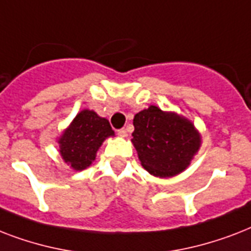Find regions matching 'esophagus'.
I'll list each match as a JSON object with an SVG mask.
<instances>
[{"label": "esophagus", "instance_id": "esophagus-1", "mask_svg": "<svg viewBox=\"0 0 251 251\" xmlns=\"http://www.w3.org/2000/svg\"><path fill=\"white\" fill-rule=\"evenodd\" d=\"M117 134L121 138H126V137H127V131H126V129H120L117 131Z\"/></svg>", "mask_w": 251, "mask_h": 251}]
</instances>
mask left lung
<instances>
[{"mask_svg":"<svg viewBox=\"0 0 251 251\" xmlns=\"http://www.w3.org/2000/svg\"><path fill=\"white\" fill-rule=\"evenodd\" d=\"M133 142L142 167L150 175L168 178L179 175L194 159L202 137L194 124L176 112L150 105L133 120Z\"/></svg>","mask_w":251,"mask_h":251,"instance_id":"1","label":"left lung"}]
</instances>
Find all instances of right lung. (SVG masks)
<instances>
[{
    "label": "right lung",
    "instance_id": "obj_1",
    "mask_svg": "<svg viewBox=\"0 0 251 251\" xmlns=\"http://www.w3.org/2000/svg\"><path fill=\"white\" fill-rule=\"evenodd\" d=\"M114 137L109 121L95 110L83 109L57 138L62 160L74 171H83L96 159L106 138Z\"/></svg>",
    "mask_w": 251,
    "mask_h": 251
}]
</instances>
